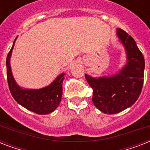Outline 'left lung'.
Instances as JSON below:
<instances>
[{
  "mask_svg": "<svg viewBox=\"0 0 150 150\" xmlns=\"http://www.w3.org/2000/svg\"><path fill=\"white\" fill-rule=\"evenodd\" d=\"M117 33L128 56V64L117 74L108 78L93 79L85 75L93 91L94 105L105 114H117L131 107L138 100L144 82V57L134 39L121 29Z\"/></svg>",
  "mask_w": 150,
  "mask_h": 150,
  "instance_id": "left-lung-1",
  "label": "left lung"
}]
</instances>
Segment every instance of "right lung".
<instances>
[{
	"mask_svg": "<svg viewBox=\"0 0 150 150\" xmlns=\"http://www.w3.org/2000/svg\"><path fill=\"white\" fill-rule=\"evenodd\" d=\"M15 41L6 60L7 80L11 93L13 98L27 110L37 114H50L58 107L61 102L62 96V83L64 74L59 75L50 86L43 89L31 90L20 88L13 78L10 66V57Z\"/></svg>",
	"mask_w": 150,
	"mask_h": 150,
	"instance_id": "obj_1",
	"label": "right lung"
}]
</instances>
